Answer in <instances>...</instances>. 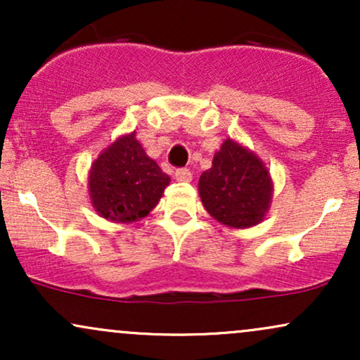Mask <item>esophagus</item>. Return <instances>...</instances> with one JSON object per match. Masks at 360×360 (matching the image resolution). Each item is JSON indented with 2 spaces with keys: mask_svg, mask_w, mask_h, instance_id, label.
Returning a JSON list of instances; mask_svg holds the SVG:
<instances>
[{
  "mask_svg": "<svg viewBox=\"0 0 360 360\" xmlns=\"http://www.w3.org/2000/svg\"><path fill=\"white\" fill-rule=\"evenodd\" d=\"M176 179L181 181V183H189L193 179V174L189 169H177L176 171Z\"/></svg>",
  "mask_w": 360,
  "mask_h": 360,
  "instance_id": "esophagus-1",
  "label": "esophagus"
}]
</instances>
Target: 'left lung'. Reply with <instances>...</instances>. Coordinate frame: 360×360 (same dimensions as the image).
<instances>
[{
  "label": "left lung",
  "instance_id": "obj_1",
  "mask_svg": "<svg viewBox=\"0 0 360 360\" xmlns=\"http://www.w3.org/2000/svg\"><path fill=\"white\" fill-rule=\"evenodd\" d=\"M201 203L230 229H250L266 218L274 184L262 159L232 139L223 140L198 183Z\"/></svg>",
  "mask_w": 360,
  "mask_h": 360
}]
</instances>
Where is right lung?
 Instances as JSON below:
<instances>
[{
    "instance_id": "obj_1",
    "label": "right lung",
    "mask_w": 360,
    "mask_h": 360,
    "mask_svg": "<svg viewBox=\"0 0 360 360\" xmlns=\"http://www.w3.org/2000/svg\"><path fill=\"white\" fill-rule=\"evenodd\" d=\"M169 183L171 177L147 155L131 131L111 142L91 164L89 200L106 220L134 223L155 208Z\"/></svg>"
}]
</instances>
